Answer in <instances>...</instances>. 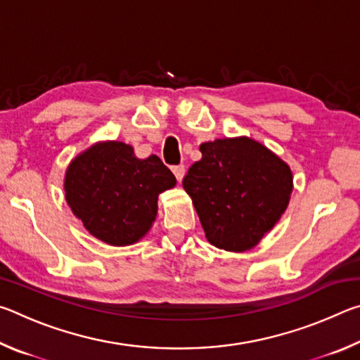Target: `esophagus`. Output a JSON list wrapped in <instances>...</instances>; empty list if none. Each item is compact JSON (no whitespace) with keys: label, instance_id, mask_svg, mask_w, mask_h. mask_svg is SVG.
Instances as JSON below:
<instances>
[{"label":"esophagus","instance_id":"esophagus-1","mask_svg":"<svg viewBox=\"0 0 360 360\" xmlns=\"http://www.w3.org/2000/svg\"><path fill=\"white\" fill-rule=\"evenodd\" d=\"M172 172L174 173L176 179L182 181V178H184V174H186V167L184 165H174V167H172Z\"/></svg>","mask_w":360,"mask_h":360}]
</instances>
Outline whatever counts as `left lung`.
Masks as SVG:
<instances>
[{
	"instance_id": "1",
	"label": "left lung",
	"mask_w": 360,
	"mask_h": 360,
	"mask_svg": "<svg viewBox=\"0 0 360 360\" xmlns=\"http://www.w3.org/2000/svg\"><path fill=\"white\" fill-rule=\"evenodd\" d=\"M200 150L202 160L188 168L182 187L191 195L206 240L233 252L254 248L288 208L290 168L249 138L216 139Z\"/></svg>"
}]
</instances>
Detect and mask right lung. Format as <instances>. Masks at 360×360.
I'll return each mask as SVG.
<instances>
[{
    "label": "right lung",
    "instance_id": "right-lung-1",
    "mask_svg": "<svg viewBox=\"0 0 360 360\" xmlns=\"http://www.w3.org/2000/svg\"><path fill=\"white\" fill-rule=\"evenodd\" d=\"M176 178L157 155L136 158L129 144L109 141L77 155L66 169V202L84 227L112 246L136 243L157 216V198Z\"/></svg>",
    "mask_w": 360,
    "mask_h": 360
}]
</instances>
